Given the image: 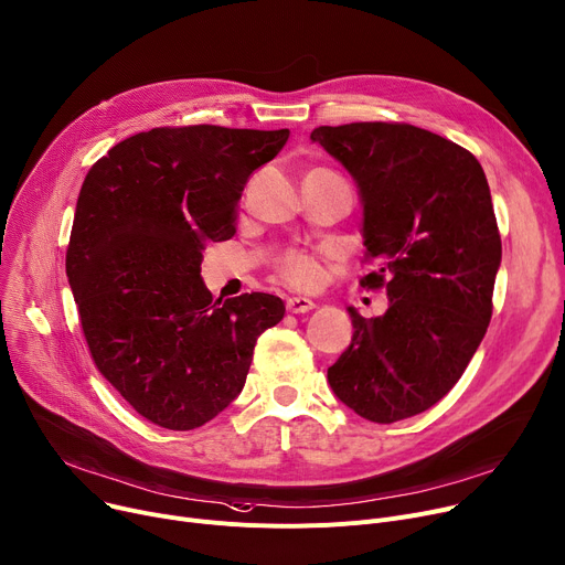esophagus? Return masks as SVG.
I'll list each match as a JSON object with an SVG mask.
<instances>
[{
	"label": "esophagus",
	"instance_id": "esophagus-1",
	"mask_svg": "<svg viewBox=\"0 0 565 565\" xmlns=\"http://www.w3.org/2000/svg\"><path fill=\"white\" fill-rule=\"evenodd\" d=\"M286 309L290 313H307V311L316 309V305H313V299H309V297H288Z\"/></svg>",
	"mask_w": 565,
	"mask_h": 565
}]
</instances>
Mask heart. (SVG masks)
<instances>
[{
  "label": "heart",
  "mask_w": 565,
  "mask_h": 565,
  "mask_svg": "<svg viewBox=\"0 0 565 565\" xmlns=\"http://www.w3.org/2000/svg\"><path fill=\"white\" fill-rule=\"evenodd\" d=\"M275 273L290 286L309 288L318 279V258L305 249H288L275 260Z\"/></svg>",
  "instance_id": "heart-1"
}]
</instances>
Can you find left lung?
Masks as SVG:
<instances>
[{
  "mask_svg": "<svg viewBox=\"0 0 565 565\" xmlns=\"http://www.w3.org/2000/svg\"><path fill=\"white\" fill-rule=\"evenodd\" d=\"M359 183L365 260L359 284L384 288L380 318L350 311V348L327 370L343 404L391 425L431 408L461 380L493 316L502 260L479 161L406 122H352L311 134Z\"/></svg>",
  "mask_w": 565,
  "mask_h": 565,
  "instance_id": "obj_1",
  "label": "left lung"
}]
</instances>
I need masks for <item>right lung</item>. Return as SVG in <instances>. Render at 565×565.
<instances>
[{
	"label": "right lung",
	"instance_id": "right-lung-1",
	"mask_svg": "<svg viewBox=\"0 0 565 565\" xmlns=\"http://www.w3.org/2000/svg\"><path fill=\"white\" fill-rule=\"evenodd\" d=\"M290 131L157 127L108 149L86 174L65 273L97 370L142 418L198 429L245 386L256 338L284 302L245 292L213 302L200 266L236 234L249 174Z\"/></svg>",
	"mask_w": 565,
	"mask_h": 565
}]
</instances>
